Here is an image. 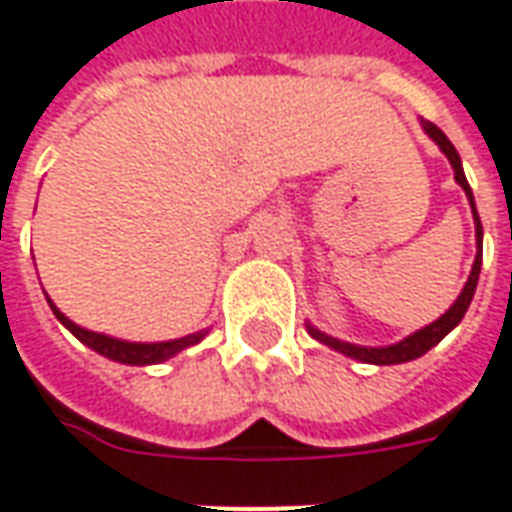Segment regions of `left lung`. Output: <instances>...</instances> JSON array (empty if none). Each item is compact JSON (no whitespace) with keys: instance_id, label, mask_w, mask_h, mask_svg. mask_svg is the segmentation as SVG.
Masks as SVG:
<instances>
[{"instance_id":"left-lung-1","label":"left lung","mask_w":512,"mask_h":512,"mask_svg":"<svg viewBox=\"0 0 512 512\" xmlns=\"http://www.w3.org/2000/svg\"><path fill=\"white\" fill-rule=\"evenodd\" d=\"M424 130L432 136V142H438V147L446 153V158L451 161V169H454V181L460 183L465 189V197H468V203H471V209H474V225H477V239H479V253L477 259H474V267H471V276L465 281L463 292H460V298L454 301L449 312L443 317H438L435 323H429L426 329L415 331L410 334L407 340H401L396 345H387V348H362V345H351V343H340V340H334L329 334H323V331H317L315 326H309V334L320 340V343H326L334 351H340L345 357H354L359 362H370V365H398V362H410V359L424 357L429 348H435V345L449 334L463 315L468 312V303L474 298V290H477V281H479V267H482V222L477 217V206H474V195H471V186L465 181V172L463 164H460V155L454 150V144L446 139V133L438 128V125H432V122H424Z\"/></svg>"}]
</instances>
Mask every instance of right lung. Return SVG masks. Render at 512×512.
<instances>
[{"label":"right lung","mask_w":512,"mask_h":512,"mask_svg":"<svg viewBox=\"0 0 512 512\" xmlns=\"http://www.w3.org/2000/svg\"><path fill=\"white\" fill-rule=\"evenodd\" d=\"M49 306H52L55 317L61 320L66 329L72 331L80 343L94 348L102 357L114 359V362H125V365H155V362H164V359L175 357L178 351L203 340V331H197V334H189V337H181V340H169V343H125V340H114V337H105V334H97V331L80 329L77 323H72L69 317L58 312L55 303L49 301Z\"/></svg>","instance_id":"add662e5"}]
</instances>
